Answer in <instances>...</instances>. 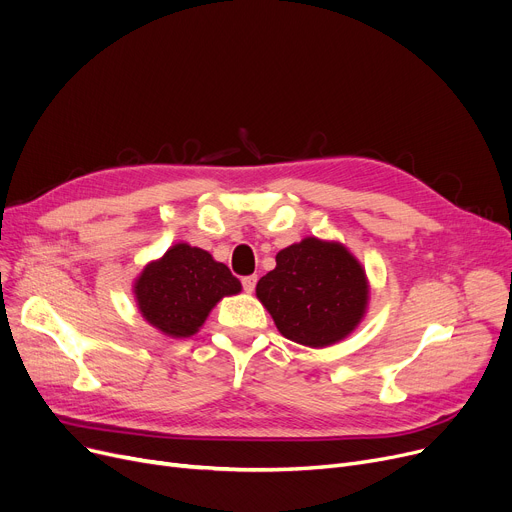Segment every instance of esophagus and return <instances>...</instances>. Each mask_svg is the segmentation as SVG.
Here are the masks:
<instances>
[{"instance_id":"esophagus-1","label":"esophagus","mask_w":512,"mask_h":512,"mask_svg":"<svg viewBox=\"0 0 512 512\" xmlns=\"http://www.w3.org/2000/svg\"><path fill=\"white\" fill-rule=\"evenodd\" d=\"M255 284H257V276H245V278H242V288H245V292H253Z\"/></svg>"}]
</instances>
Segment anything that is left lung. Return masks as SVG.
<instances>
[{"label": "left lung", "mask_w": 512, "mask_h": 512, "mask_svg": "<svg viewBox=\"0 0 512 512\" xmlns=\"http://www.w3.org/2000/svg\"><path fill=\"white\" fill-rule=\"evenodd\" d=\"M257 299L280 334L324 348L351 334L365 317L369 282L342 242L307 236L276 255V270L257 282Z\"/></svg>", "instance_id": "1"}]
</instances>
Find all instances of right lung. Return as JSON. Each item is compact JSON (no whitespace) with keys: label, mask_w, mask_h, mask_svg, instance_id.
Returning <instances> with one entry per match:
<instances>
[{"label":"right lung","mask_w":512,"mask_h":512,"mask_svg":"<svg viewBox=\"0 0 512 512\" xmlns=\"http://www.w3.org/2000/svg\"><path fill=\"white\" fill-rule=\"evenodd\" d=\"M240 282L228 267L207 251L186 242L145 265L134 282V299L153 328L172 338L199 332L220 299L240 292Z\"/></svg>","instance_id":"1"}]
</instances>
